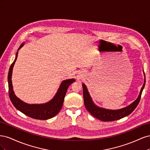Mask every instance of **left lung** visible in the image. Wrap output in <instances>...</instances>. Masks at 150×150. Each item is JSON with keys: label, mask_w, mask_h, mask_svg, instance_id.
Instances as JSON below:
<instances>
[{"label": "left lung", "mask_w": 150, "mask_h": 150, "mask_svg": "<svg viewBox=\"0 0 150 150\" xmlns=\"http://www.w3.org/2000/svg\"><path fill=\"white\" fill-rule=\"evenodd\" d=\"M145 85V79L143 85V87L140 91V93L138 98L136 100L131 103L130 105L126 106L124 108L120 109L117 110H107V109L101 108L97 106L95 104L91 98L90 96V94L88 92V89L84 84H83V97H84V102L85 107L91 114L94 117H96L97 119L103 121H112L122 118L126 116L130 115L134 109L137 107L139 103L141 96H142V91L144 88Z\"/></svg>", "instance_id": "1"}]
</instances>
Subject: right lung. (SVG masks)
I'll return each instance as SVG.
<instances>
[{"label": "right lung", "instance_id": "1", "mask_svg": "<svg viewBox=\"0 0 150 150\" xmlns=\"http://www.w3.org/2000/svg\"><path fill=\"white\" fill-rule=\"evenodd\" d=\"M24 46V44H22L19 47L18 51ZM18 52L16 53V56L14 61L11 64L9 71L8 74V94H9L10 99L14 107L24 113V115L32 118L36 120H46L52 118L55 116L59 112L64 103V99L67 88L69 86L75 81L74 79H69L63 81L61 84L59 88L54 97L51 101L40 104H29L21 101L14 94L13 91V87L12 84V74L13 65L17 58Z\"/></svg>", "mask_w": 150, "mask_h": 150}]
</instances>
